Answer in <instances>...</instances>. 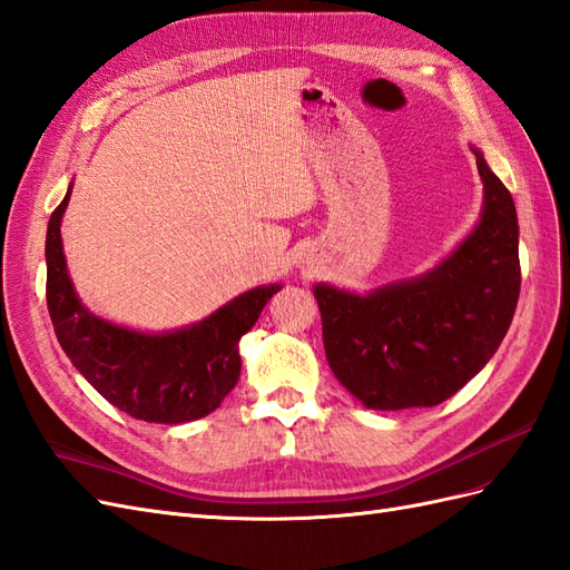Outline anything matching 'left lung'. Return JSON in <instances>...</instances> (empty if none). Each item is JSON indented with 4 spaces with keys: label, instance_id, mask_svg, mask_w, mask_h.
Segmentation results:
<instances>
[{
    "label": "left lung",
    "instance_id": "obj_1",
    "mask_svg": "<svg viewBox=\"0 0 570 570\" xmlns=\"http://www.w3.org/2000/svg\"><path fill=\"white\" fill-rule=\"evenodd\" d=\"M484 204L476 226L424 274L366 294L315 284L332 373L368 410L435 406L487 366L520 296L518 214L472 146Z\"/></svg>",
    "mask_w": 570,
    "mask_h": 570
}]
</instances>
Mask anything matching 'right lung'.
Returning <instances> with one entry per match:
<instances>
[{"mask_svg":"<svg viewBox=\"0 0 570 570\" xmlns=\"http://www.w3.org/2000/svg\"><path fill=\"white\" fill-rule=\"evenodd\" d=\"M69 197L71 185L46 238L48 311L65 354L98 395L139 421L173 426L212 414L240 377V337L282 284L245 291L180 330L115 325L86 308L69 279L60 233Z\"/></svg>","mask_w":570,"mask_h":570,"instance_id":"add662e5","label":"right lung"}]
</instances>
